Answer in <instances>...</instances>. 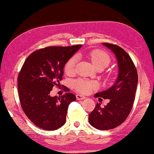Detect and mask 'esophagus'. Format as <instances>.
<instances>
[{"mask_svg":"<svg viewBox=\"0 0 154 154\" xmlns=\"http://www.w3.org/2000/svg\"><path fill=\"white\" fill-rule=\"evenodd\" d=\"M76 99L77 100H83V99H85V96H83V95H81V94H76Z\"/></svg>","mask_w":154,"mask_h":154,"instance_id":"1","label":"esophagus"}]
</instances>
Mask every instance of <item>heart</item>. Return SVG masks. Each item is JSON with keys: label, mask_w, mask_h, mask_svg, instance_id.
<instances>
[{"label": "heart", "mask_w": 154, "mask_h": 154, "mask_svg": "<svg viewBox=\"0 0 154 154\" xmlns=\"http://www.w3.org/2000/svg\"><path fill=\"white\" fill-rule=\"evenodd\" d=\"M86 56L91 60L92 64L96 68H105L111 63V57L108 54L100 50H95L87 53ZM76 57L73 56L69 58L64 66V71L68 75H72L75 72ZM97 84L92 81H88L79 79L73 82V87L78 92L86 94L92 89L97 88Z\"/></svg>", "instance_id": "heart-1"}]
</instances>
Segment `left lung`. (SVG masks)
<instances>
[{"instance_id":"8db88e82","label":"left lung","mask_w":154,"mask_h":154,"mask_svg":"<svg viewBox=\"0 0 154 154\" xmlns=\"http://www.w3.org/2000/svg\"><path fill=\"white\" fill-rule=\"evenodd\" d=\"M103 44L115 54L118 61L119 75L114 85L94 95L95 98H103L110 101L103 108L100 103H97L89 114L88 121L96 129L109 130L122 124L131 112L137 86L138 75L131 57L123 48L112 43Z\"/></svg>"}]
</instances>
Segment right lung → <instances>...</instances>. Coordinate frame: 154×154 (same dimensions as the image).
<instances>
[{
    "mask_svg": "<svg viewBox=\"0 0 154 154\" xmlns=\"http://www.w3.org/2000/svg\"><path fill=\"white\" fill-rule=\"evenodd\" d=\"M81 47L40 49L31 54L23 63L18 76L20 103L25 114L39 128L53 131L65 124L68 106L76 100V96L67 92L52 97L50 93L62 80L66 63Z\"/></svg>",
    "mask_w": 154,
    "mask_h": 154,
    "instance_id": "1",
    "label": "right lung"
}]
</instances>
